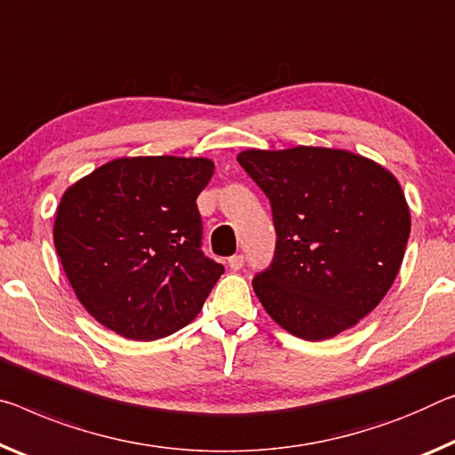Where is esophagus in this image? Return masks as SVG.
Segmentation results:
<instances>
[{
  "mask_svg": "<svg viewBox=\"0 0 455 455\" xmlns=\"http://www.w3.org/2000/svg\"><path fill=\"white\" fill-rule=\"evenodd\" d=\"M243 265H244V257L243 255H233L228 259V267L233 271H239V269H243Z\"/></svg>",
  "mask_w": 455,
  "mask_h": 455,
  "instance_id": "1",
  "label": "esophagus"
}]
</instances>
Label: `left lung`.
<instances>
[{
	"label": "left lung",
	"mask_w": 455,
	"mask_h": 455,
	"mask_svg": "<svg viewBox=\"0 0 455 455\" xmlns=\"http://www.w3.org/2000/svg\"><path fill=\"white\" fill-rule=\"evenodd\" d=\"M271 202L277 244L253 279L265 312L290 334L326 340L391 290L411 233L399 180L348 149L298 146L236 156Z\"/></svg>",
	"instance_id": "left-lung-1"
}]
</instances>
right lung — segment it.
Segmentation results:
<instances>
[{
    "mask_svg": "<svg viewBox=\"0 0 455 455\" xmlns=\"http://www.w3.org/2000/svg\"><path fill=\"white\" fill-rule=\"evenodd\" d=\"M208 157H119L67 188L54 247L83 307L129 340L188 326L225 267L200 251Z\"/></svg>",
    "mask_w": 455,
    "mask_h": 455,
    "instance_id": "add662e5",
    "label": "right lung"
}]
</instances>
